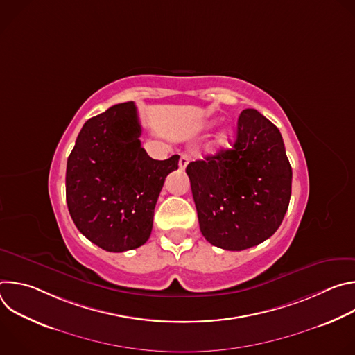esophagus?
Returning a JSON list of instances; mask_svg holds the SVG:
<instances>
[{"label": "esophagus", "instance_id": "1", "mask_svg": "<svg viewBox=\"0 0 355 355\" xmlns=\"http://www.w3.org/2000/svg\"><path fill=\"white\" fill-rule=\"evenodd\" d=\"M189 160H191V156H189V155H187V153H182V155H181V157H180V162H178L180 170H185V167L188 166Z\"/></svg>", "mask_w": 355, "mask_h": 355}]
</instances>
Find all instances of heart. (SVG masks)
<instances>
[{
  "label": "heart",
  "instance_id": "b5f03b06",
  "mask_svg": "<svg viewBox=\"0 0 355 355\" xmlns=\"http://www.w3.org/2000/svg\"><path fill=\"white\" fill-rule=\"evenodd\" d=\"M232 139H233V132H232V130H227V129H226V130H222V132L216 136V139L214 140L212 148H214L215 151H216V150L226 148V147H229Z\"/></svg>",
  "mask_w": 355,
  "mask_h": 355
}]
</instances>
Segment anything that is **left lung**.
Returning a JSON list of instances; mask_svg holds the SVG:
<instances>
[{"label": "left lung", "instance_id": "left-lung-1", "mask_svg": "<svg viewBox=\"0 0 355 355\" xmlns=\"http://www.w3.org/2000/svg\"><path fill=\"white\" fill-rule=\"evenodd\" d=\"M204 237L240 251L271 237L286 214L292 168L278 128L244 110L232 148L187 166Z\"/></svg>", "mask_w": 355, "mask_h": 355}]
</instances>
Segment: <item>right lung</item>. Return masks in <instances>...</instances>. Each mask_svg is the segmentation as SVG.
Here are the masks:
<instances>
[{"mask_svg": "<svg viewBox=\"0 0 355 355\" xmlns=\"http://www.w3.org/2000/svg\"><path fill=\"white\" fill-rule=\"evenodd\" d=\"M136 105L118 104L88 119L67 160L66 200L77 229L103 250L143 245L166 177L180 156L151 159L140 144Z\"/></svg>", "mask_w": 355, "mask_h": 355, "instance_id": "add662e5", "label": "right lung"}]
</instances>
